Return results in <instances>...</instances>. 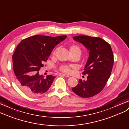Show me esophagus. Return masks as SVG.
Segmentation results:
<instances>
[{
	"label": "esophagus",
	"instance_id": "1",
	"mask_svg": "<svg viewBox=\"0 0 129 129\" xmlns=\"http://www.w3.org/2000/svg\"><path fill=\"white\" fill-rule=\"evenodd\" d=\"M59 76H64L66 77H69V76L68 75H66V74H59Z\"/></svg>",
	"mask_w": 129,
	"mask_h": 129
}]
</instances>
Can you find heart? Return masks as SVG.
<instances>
[{
    "label": "heart",
    "instance_id": "obj_1",
    "mask_svg": "<svg viewBox=\"0 0 129 129\" xmlns=\"http://www.w3.org/2000/svg\"><path fill=\"white\" fill-rule=\"evenodd\" d=\"M70 48V51L72 55L75 54H80L81 55V49L78 46L76 45H72L70 46V48ZM57 50H58V48H56L55 50L52 53L53 56H54L56 52L57 51ZM73 68H74V65H69L64 64V65H61V66L59 67V71L64 72V73L70 74L72 71V69Z\"/></svg>",
    "mask_w": 129,
    "mask_h": 129
}]
</instances>
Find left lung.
Segmentation results:
<instances>
[{"mask_svg": "<svg viewBox=\"0 0 129 129\" xmlns=\"http://www.w3.org/2000/svg\"><path fill=\"white\" fill-rule=\"evenodd\" d=\"M73 38L82 43L89 51V54L82 72L87 75V80L80 79L72 90L82 98L94 96L103 89L111 76L114 63L112 49L110 45L100 38L79 35Z\"/></svg>", "mask_w": 129, "mask_h": 129, "instance_id": "obj_1", "label": "left lung"}]
</instances>
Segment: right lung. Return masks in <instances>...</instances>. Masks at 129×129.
<instances>
[{"instance_id": "right-lung-1", "label": "right lung", "mask_w": 129, "mask_h": 129, "mask_svg": "<svg viewBox=\"0 0 129 129\" xmlns=\"http://www.w3.org/2000/svg\"><path fill=\"white\" fill-rule=\"evenodd\" d=\"M67 37L36 35L19 43L12 55L13 69L17 86L24 94L37 96L48 90L55 77L49 75L45 78L40 75L39 71L53 49Z\"/></svg>"}]
</instances>
